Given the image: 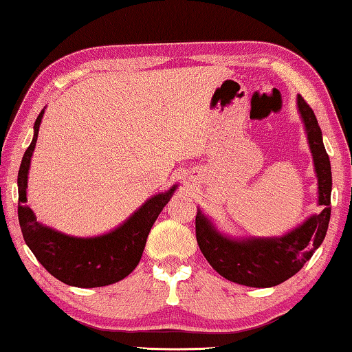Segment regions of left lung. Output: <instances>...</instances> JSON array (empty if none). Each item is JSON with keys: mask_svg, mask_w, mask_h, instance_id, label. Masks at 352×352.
I'll return each instance as SVG.
<instances>
[{"mask_svg": "<svg viewBox=\"0 0 352 352\" xmlns=\"http://www.w3.org/2000/svg\"><path fill=\"white\" fill-rule=\"evenodd\" d=\"M297 107L305 124L308 144L318 177V204L322 212L281 237L230 239L197 210L196 239L202 254L219 275L251 287H272L297 274L322 243L330 221L332 170L322 144V133L313 109L300 94Z\"/></svg>", "mask_w": 352, "mask_h": 352, "instance_id": "left-lung-1", "label": "left lung"}]
</instances>
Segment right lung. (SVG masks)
Here are the masks:
<instances>
[{"mask_svg": "<svg viewBox=\"0 0 352 352\" xmlns=\"http://www.w3.org/2000/svg\"><path fill=\"white\" fill-rule=\"evenodd\" d=\"M41 110L34 123V135L26 148L19 169V223L25 243L44 269L65 285L76 287H101L128 276L142 258L146 237L161 210L169 202L177 185L169 191L150 197L138 212L109 234L98 237H71L41 224L26 204L28 170L38 140Z\"/></svg>", "mask_w": 352, "mask_h": 352, "instance_id": "add662e5", "label": "right lung"}]
</instances>
